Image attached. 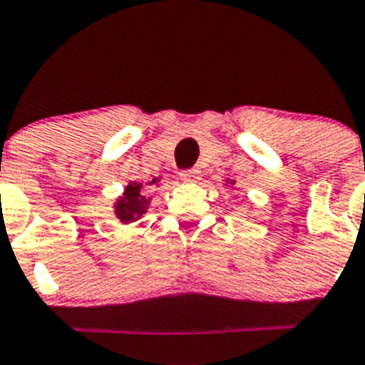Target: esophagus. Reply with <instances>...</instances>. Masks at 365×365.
Here are the masks:
<instances>
[{"instance_id":"obj_1","label":"esophagus","mask_w":365,"mask_h":365,"mask_svg":"<svg viewBox=\"0 0 365 365\" xmlns=\"http://www.w3.org/2000/svg\"><path fill=\"white\" fill-rule=\"evenodd\" d=\"M180 178H182L183 182H197L198 178H200V170L197 168H185L180 173Z\"/></svg>"}]
</instances>
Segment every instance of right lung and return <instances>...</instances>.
Listing matches in <instances>:
<instances>
[{"mask_svg":"<svg viewBox=\"0 0 365 365\" xmlns=\"http://www.w3.org/2000/svg\"><path fill=\"white\" fill-rule=\"evenodd\" d=\"M155 182H158V178H154L148 185H154ZM148 192L143 187V183L131 182L130 185L125 187L124 195H122V197L118 198V202L115 204V213L124 225H128V222H133V220L140 219L143 213L146 211V207H148Z\"/></svg>","mask_w":365,"mask_h":365,"instance_id":"right-lung-1","label":"right lung"}]
</instances>
